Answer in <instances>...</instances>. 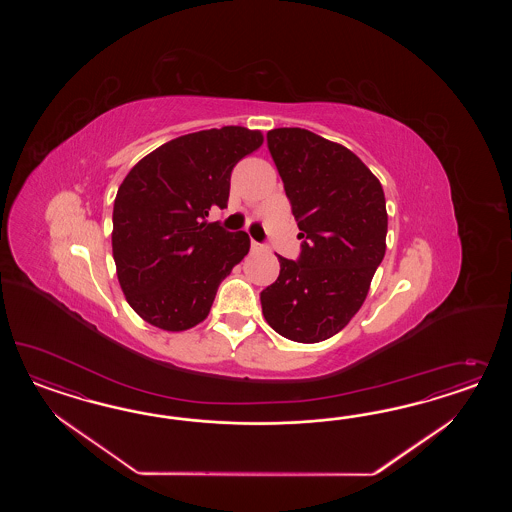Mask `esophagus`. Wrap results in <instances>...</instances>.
Wrapping results in <instances>:
<instances>
[{
	"mask_svg": "<svg viewBox=\"0 0 512 512\" xmlns=\"http://www.w3.org/2000/svg\"><path fill=\"white\" fill-rule=\"evenodd\" d=\"M263 244H259V242H255V240H251V251H263Z\"/></svg>",
	"mask_w": 512,
	"mask_h": 512,
	"instance_id": "obj_1",
	"label": "esophagus"
}]
</instances>
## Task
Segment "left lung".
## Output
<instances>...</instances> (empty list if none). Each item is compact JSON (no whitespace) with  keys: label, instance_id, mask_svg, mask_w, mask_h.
I'll use <instances>...</instances> for the list:
<instances>
[{"label":"left lung","instance_id":"1","mask_svg":"<svg viewBox=\"0 0 512 512\" xmlns=\"http://www.w3.org/2000/svg\"><path fill=\"white\" fill-rule=\"evenodd\" d=\"M266 142L302 249L296 261L278 255V279L261 293L264 319L287 340H328L360 310L385 257V193L351 150L308 129H272Z\"/></svg>","mask_w":512,"mask_h":512}]
</instances>
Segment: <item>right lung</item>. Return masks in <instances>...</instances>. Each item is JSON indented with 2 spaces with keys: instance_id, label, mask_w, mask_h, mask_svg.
Segmentation results:
<instances>
[{
  "instance_id": "obj_1",
  "label": "right lung",
  "mask_w": 512,
  "mask_h": 512,
  "mask_svg": "<svg viewBox=\"0 0 512 512\" xmlns=\"http://www.w3.org/2000/svg\"><path fill=\"white\" fill-rule=\"evenodd\" d=\"M263 144L238 125L172 139L125 176L112 212V255L129 306L182 332L210 313L217 287L249 251L244 231L206 223L227 208L234 165Z\"/></svg>"
}]
</instances>
